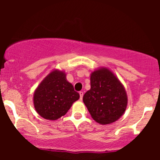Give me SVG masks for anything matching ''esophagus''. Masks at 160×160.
<instances>
[{
    "label": "esophagus",
    "instance_id": "obj_1",
    "mask_svg": "<svg viewBox=\"0 0 160 160\" xmlns=\"http://www.w3.org/2000/svg\"><path fill=\"white\" fill-rule=\"evenodd\" d=\"M80 93V100H82V99H83V91H80V93Z\"/></svg>",
    "mask_w": 160,
    "mask_h": 160
}]
</instances>
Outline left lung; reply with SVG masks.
I'll return each instance as SVG.
<instances>
[{"label": "left lung", "instance_id": "1", "mask_svg": "<svg viewBox=\"0 0 160 160\" xmlns=\"http://www.w3.org/2000/svg\"><path fill=\"white\" fill-rule=\"evenodd\" d=\"M83 101L95 122L108 125L123 115L128 96L115 74L107 67H101L90 74V89L83 95Z\"/></svg>", "mask_w": 160, "mask_h": 160}]
</instances>
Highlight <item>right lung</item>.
Instances as JSON below:
<instances>
[{"label":"right lung","instance_id":"right-lung-1","mask_svg":"<svg viewBox=\"0 0 160 160\" xmlns=\"http://www.w3.org/2000/svg\"><path fill=\"white\" fill-rule=\"evenodd\" d=\"M80 98L72 83L67 81L66 72L54 70L49 72L34 92L35 111L43 118L57 120L65 115L72 104Z\"/></svg>","mask_w":160,"mask_h":160}]
</instances>
